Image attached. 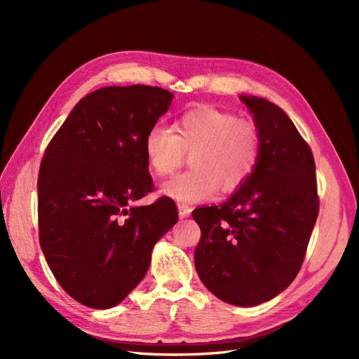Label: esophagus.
<instances>
[{
	"mask_svg": "<svg viewBox=\"0 0 359 359\" xmlns=\"http://www.w3.org/2000/svg\"><path fill=\"white\" fill-rule=\"evenodd\" d=\"M178 211H180V217L181 219H186V217H189L191 214V208L189 205H184V203H180L178 205Z\"/></svg>",
	"mask_w": 359,
	"mask_h": 359,
	"instance_id": "34e87169",
	"label": "esophagus"
}]
</instances>
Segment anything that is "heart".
<instances>
[{
  "instance_id": "heart-1",
  "label": "heart",
  "mask_w": 359,
  "mask_h": 359,
  "mask_svg": "<svg viewBox=\"0 0 359 359\" xmlns=\"http://www.w3.org/2000/svg\"><path fill=\"white\" fill-rule=\"evenodd\" d=\"M144 151L151 172L169 177L189 154L193 169L163 186V193L182 203L214 196L219 186L233 191L253 175L262 151L259 126L252 119L215 106H199L184 112L168 127L148 130Z\"/></svg>"
}]
</instances>
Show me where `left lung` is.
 Returning <instances> with one entry per match:
<instances>
[{"label":"left lung","mask_w":359,"mask_h":359,"mask_svg":"<svg viewBox=\"0 0 359 359\" xmlns=\"http://www.w3.org/2000/svg\"><path fill=\"white\" fill-rule=\"evenodd\" d=\"M262 136L253 175L220 205L194 210L201 227L194 266L211 293L252 307L283 292L299 273L319 214L309 144L277 104L241 97Z\"/></svg>","instance_id":"obj_1"}]
</instances>
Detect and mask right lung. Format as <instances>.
Instances as JSON below:
<instances>
[{
  "instance_id": "right-lung-1",
  "label": "right lung",
  "mask_w": 359,
  "mask_h": 359,
  "mask_svg": "<svg viewBox=\"0 0 359 359\" xmlns=\"http://www.w3.org/2000/svg\"><path fill=\"white\" fill-rule=\"evenodd\" d=\"M172 93L106 86L74 106L53 135L37 180L39 240L60 286L91 309L121 302L147 274L154 244L178 222L173 199L154 191L144 140Z\"/></svg>"
}]
</instances>
